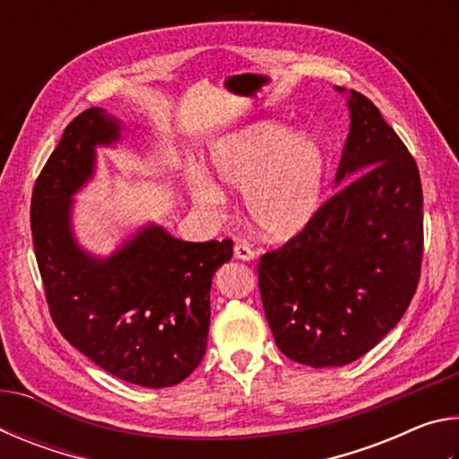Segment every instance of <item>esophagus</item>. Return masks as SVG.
<instances>
[{
    "instance_id": "obj_1",
    "label": "esophagus",
    "mask_w": 459,
    "mask_h": 459,
    "mask_svg": "<svg viewBox=\"0 0 459 459\" xmlns=\"http://www.w3.org/2000/svg\"><path fill=\"white\" fill-rule=\"evenodd\" d=\"M232 253H235V259H238V261H253L255 259V251H251V247L243 245V243H237L235 248H232Z\"/></svg>"
}]
</instances>
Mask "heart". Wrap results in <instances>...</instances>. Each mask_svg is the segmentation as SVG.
Segmentation results:
<instances>
[{"label": "heart", "instance_id": "heart-1", "mask_svg": "<svg viewBox=\"0 0 459 459\" xmlns=\"http://www.w3.org/2000/svg\"><path fill=\"white\" fill-rule=\"evenodd\" d=\"M208 166L222 188L245 192L248 219L271 240H290L312 224L328 180V153L320 139L269 119L216 139ZM186 184L200 211L221 214L227 196L211 178L192 169Z\"/></svg>", "mask_w": 459, "mask_h": 459}]
</instances>
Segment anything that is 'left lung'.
Segmentation results:
<instances>
[{
  "label": "left lung",
  "mask_w": 459,
  "mask_h": 459,
  "mask_svg": "<svg viewBox=\"0 0 459 459\" xmlns=\"http://www.w3.org/2000/svg\"><path fill=\"white\" fill-rule=\"evenodd\" d=\"M336 91L351 111L340 190L304 232L263 255L257 269L279 351L314 368L359 360L399 324L423 257L415 160L367 97Z\"/></svg>",
  "instance_id": "1"
}]
</instances>
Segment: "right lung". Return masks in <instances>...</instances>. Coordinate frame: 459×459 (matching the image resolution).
I'll use <instances>...</instances> for the list:
<instances>
[{
    "label": "right lung",
    "mask_w": 459,
    "mask_h": 459,
    "mask_svg": "<svg viewBox=\"0 0 459 459\" xmlns=\"http://www.w3.org/2000/svg\"><path fill=\"white\" fill-rule=\"evenodd\" d=\"M123 137L119 119L91 107L65 129L34 186L32 237L50 316L76 351L126 383H182L206 352L211 287L232 240L188 243L147 222L111 255L74 235V194L97 169V147Z\"/></svg>",
    "instance_id": "obj_1"
}]
</instances>
